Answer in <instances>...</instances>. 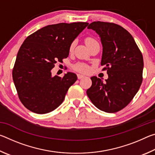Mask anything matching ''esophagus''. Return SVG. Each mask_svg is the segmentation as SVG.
Instances as JSON below:
<instances>
[{"mask_svg":"<svg viewBox=\"0 0 155 155\" xmlns=\"http://www.w3.org/2000/svg\"><path fill=\"white\" fill-rule=\"evenodd\" d=\"M77 77H78V79H81V78H83L85 77V76L82 75V74H77Z\"/></svg>","mask_w":155,"mask_h":155,"instance_id":"esophagus-1","label":"esophagus"}]
</instances>
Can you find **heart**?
<instances>
[{"label":"heart","instance_id":"obj_1","mask_svg":"<svg viewBox=\"0 0 155 155\" xmlns=\"http://www.w3.org/2000/svg\"><path fill=\"white\" fill-rule=\"evenodd\" d=\"M96 43H98L97 42V41L95 40V39H94L93 38H91V37H88V38L85 39V44H86V45L88 46V48ZM74 44H75L74 42H72L71 44H70V51H72L73 48H74ZM74 69L77 70V71L80 72L87 73L90 71V66L85 64H83V63H78V64H77L74 65Z\"/></svg>","mask_w":155,"mask_h":155}]
</instances>
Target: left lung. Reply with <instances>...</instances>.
<instances>
[{"mask_svg": "<svg viewBox=\"0 0 155 155\" xmlns=\"http://www.w3.org/2000/svg\"><path fill=\"white\" fill-rule=\"evenodd\" d=\"M88 29L96 31L103 46L101 65L108 78L103 81L91 77L92 85L87 90L97 108L115 113L127 106L142 83L143 59L133 36L118 25L93 22Z\"/></svg>", "mask_w": 155, "mask_h": 155, "instance_id": "obj_1", "label": "left lung"}]
</instances>
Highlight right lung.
I'll use <instances>...</instances> for the list:
<instances>
[{"label":"right lung","instance_id":"1","mask_svg":"<svg viewBox=\"0 0 155 155\" xmlns=\"http://www.w3.org/2000/svg\"><path fill=\"white\" fill-rule=\"evenodd\" d=\"M87 22L46 26L28 36L18 52L12 76L19 98L26 108L39 114L57 109L77 76L68 72L52 77L57 61L69 55L70 46Z\"/></svg>","mask_w":155,"mask_h":155}]
</instances>
